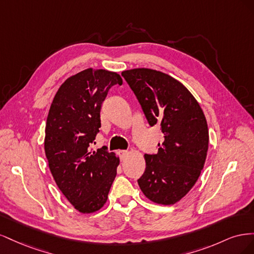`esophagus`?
Listing matches in <instances>:
<instances>
[{
	"mask_svg": "<svg viewBox=\"0 0 254 254\" xmlns=\"http://www.w3.org/2000/svg\"><path fill=\"white\" fill-rule=\"evenodd\" d=\"M128 151L127 150H120L119 151V155H120V158H121V160H125L126 159V157L128 156Z\"/></svg>",
	"mask_w": 254,
	"mask_h": 254,
	"instance_id": "1",
	"label": "esophagus"
}]
</instances>
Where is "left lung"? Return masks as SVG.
<instances>
[{
  "label": "left lung",
  "instance_id": "8db88e82",
  "mask_svg": "<svg viewBox=\"0 0 254 254\" xmlns=\"http://www.w3.org/2000/svg\"><path fill=\"white\" fill-rule=\"evenodd\" d=\"M150 126L160 123L164 142L156 155L145 153L137 180L143 194L158 204L178 202L195 186L203 168L209 130L201 107L183 84L151 68L122 73Z\"/></svg>",
  "mask_w": 254,
  "mask_h": 254
}]
</instances>
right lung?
Returning <instances> with one entry per match:
<instances>
[{
  "mask_svg": "<svg viewBox=\"0 0 254 254\" xmlns=\"http://www.w3.org/2000/svg\"><path fill=\"white\" fill-rule=\"evenodd\" d=\"M118 73L87 68L68 77L53 99L45 126L44 150L57 187L80 213L106 203L120 159L106 147L91 148L101 127L102 104Z\"/></svg>",
  "mask_w": 254,
  "mask_h": 254,
  "instance_id": "right-lung-1",
  "label": "right lung"
}]
</instances>
